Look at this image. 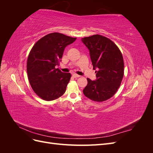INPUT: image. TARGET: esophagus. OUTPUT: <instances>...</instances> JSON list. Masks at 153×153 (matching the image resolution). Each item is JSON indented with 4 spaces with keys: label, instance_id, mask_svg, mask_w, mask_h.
I'll use <instances>...</instances> for the list:
<instances>
[{
    "label": "esophagus",
    "instance_id": "1",
    "mask_svg": "<svg viewBox=\"0 0 153 153\" xmlns=\"http://www.w3.org/2000/svg\"><path fill=\"white\" fill-rule=\"evenodd\" d=\"M73 76L74 78H78V77H80V76L78 75H76V74H75V73H74V74H73Z\"/></svg>",
    "mask_w": 153,
    "mask_h": 153
}]
</instances>
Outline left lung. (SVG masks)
Masks as SVG:
<instances>
[{"mask_svg": "<svg viewBox=\"0 0 153 153\" xmlns=\"http://www.w3.org/2000/svg\"><path fill=\"white\" fill-rule=\"evenodd\" d=\"M82 41L89 51L96 73L95 80L87 78V85L83 93L87 98L97 102L107 100L115 94L123 80L122 53L112 41L99 34L85 37Z\"/></svg>", "mask_w": 153, "mask_h": 153, "instance_id": "obj_1", "label": "left lung"}]
</instances>
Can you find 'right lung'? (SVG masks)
<instances>
[{
    "label": "right lung",
    "mask_w": 153,
    "mask_h": 153,
    "mask_svg": "<svg viewBox=\"0 0 153 153\" xmlns=\"http://www.w3.org/2000/svg\"><path fill=\"white\" fill-rule=\"evenodd\" d=\"M76 38L53 32L35 43L29 53L27 71L32 89L46 101L56 100L64 94L71 76L55 66L59 65L64 50Z\"/></svg>",
    "instance_id": "add662e5"
}]
</instances>
